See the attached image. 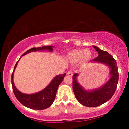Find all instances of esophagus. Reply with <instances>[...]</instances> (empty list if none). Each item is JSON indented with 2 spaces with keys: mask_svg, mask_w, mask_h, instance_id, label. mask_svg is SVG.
I'll return each instance as SVG.
<instances>
[{
  "mask_svg": "<svg viewBox=\"0 0 129 129\" xmlns=\"http://www.w3.org/2000/svg\"><path fill=\"white\" fill-rule=\"evenodd\" d=\"M67 75H68V76H73V72H72V71H69L68 73H67Z\"/></svg>",
  "mask_w": 129,
  "mask_h": 129,
  "instance_id": "esophagus-1",
  "label": "esophagus"
}]
</instances>
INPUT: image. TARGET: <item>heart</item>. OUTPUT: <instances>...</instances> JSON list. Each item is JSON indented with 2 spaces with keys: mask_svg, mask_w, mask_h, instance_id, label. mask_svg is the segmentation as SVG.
<instances>
[{
  "mask_svg": "<svg viewBox=\"0 0 129 129\" xmlns=\"http://www.w3.org/2000/svg\"><path fill=\"white\" fill-rule=\"evenodd\" d=\"M91 52L88 49H74L68 53L67 59L70 62L76 63L81 59L87 60L91 57Z\"/></svg>",
  "mask_w": 129,
  "mask_h": 129,
  "instance_id": "obj_1",
  "label": "heart"
}]
</instances>
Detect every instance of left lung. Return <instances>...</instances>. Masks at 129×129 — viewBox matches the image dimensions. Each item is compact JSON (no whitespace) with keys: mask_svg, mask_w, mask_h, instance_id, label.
Listing matches in <instances>:
<instances>
[{"mask_svg":"<svg viewBox=\"0 0 129 129\" xmlns=\"http://www.w3.org/2000/svg\"><path fill=\"white\" fill-rule=\"evenodd\" d=\"M98 53V56L90 62L103 64L109 67V79L100 87L86 90L79 84L77 77L79 73L73 76V90L76 99L82 105L92 107L100 106L108 101L113 96L119 80V72L115 59L109 53L103 51L96 46H93Z\"/></svg>","mask_w":129,"mask_h":129,"instance_id":"obj_1","label":"left lung"}]
</instances>
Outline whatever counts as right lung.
<instances>
[{"instance_id": "obj_1", "label": "right lung", "mask_w": 129, "mask_h": 129, "mask_svg": "<svg viewBox=\"0 0 129 129\" xmlns=\"http://www.w3.org/2000/svg\"><path fill=\"white\" fill-rule=\"evenodd\" d=\"M53 47H54L53 46H43L42 47H33L28 50L22 56H23L31 52H39V51H47V52H53ZM21 57H20V58ZM19 60L17 61L12 75V85L16 98L23 105L31 109L43 110V109L48 108L53 103L55 99L58 87L64 79L66 73L56 76L52 79L50 83L41 91L33 93V94H25L19 91L16 87L13 82L14 72L18 64Z\"/></svg>"}]
</instances>
